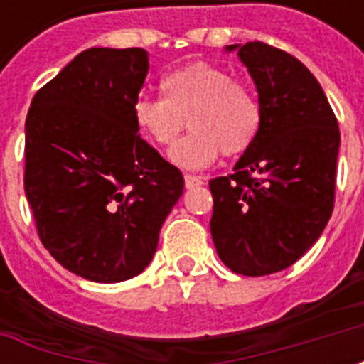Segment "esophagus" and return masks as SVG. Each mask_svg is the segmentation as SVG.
Masks as SVG:
<instances>
[{
	"label": "esophagus",
	"mask_w": 364,
	"mask_h": 364,
	"mask_svg": "<svg viewBox=\"0 0 364 364\" xmlns=\"http://www.w3.org/2000/svg\"><path fill=\"white\" fill-rule=\"evenodd\" d=\"M198 185H203L200 177H197V175H185V187L187 189H193V187H198Z\"/></svg>",
	"instance_id": "1"
}]
</instances>
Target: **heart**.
Returning <instances> with one entry per match:
<instances>
[{
  "instance_id": "heart-1",
  "label": "heart",
  "mask_w": 364,
  "mask_h": 364,
  "mask_svg": "<svg viewBox=\"0 0 364 364\" xmlns=\"http://www.w3.org/2000/svg\"><path fill=\"white\" fill-rule=\"evenodd\" d=\"M164 97H140L134 105V122L151 144L169 148L189 122L193 134L175 146L169 159L183 169H205L218 159L252 150L263 127L257 95L234 82L224 68L206 62L173 70L161 80Z\"/></svg>"
}]
</instances>
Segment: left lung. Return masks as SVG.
Listing matches in <instances>:
<instances>
[{
  "label": "left lung",
  "mask_w": 364,
  "mask_h": 364,
  "mask_svg": "<svg viewBox=\"0 0 364 364\" xmlns=\"http://www.w3.org/2000/svg\"><path fill=\"white\" fill-rule=\"evenodd\" d=\"M226 52L252 75L263 127L234 173L210 185V234L234 273L263 277L296 263L333 210L339 127L312 72L265 43L230 44Z\"/></svg>",
  "instance_id": "1"
}]
</instances>
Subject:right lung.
Returning a JSON list of instances; mask_svg holds the SVG:
<instances>
[{"label":"right lung","mask_w":364,"mask_h":364,"mask_svg":"<svg viewBox=\"0 0 364 364\" xmlns=\"http://www.w3.org/2000/svg\"><path fill=\"white\" fill-rule=\"evenodd\" d=\"M144 48H87L36 91L25 122V193L44 247L68 271L120 282L150 265L181 171L138 134Z\"/></svg>","instance_id":"1"}]
</instances>
